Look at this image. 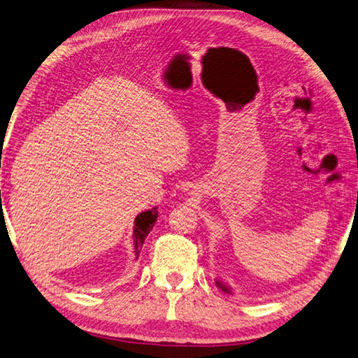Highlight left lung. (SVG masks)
<instances>
[{"instance_id":"1","label":"left lung","mask_w":358,"mask_h":358,"mask_svg":"<svg viewBox=\"0 0 358 358\" xmlns=\"http://www.w3.org/2000/svg\"><path fill=\"white\" fill-rule=\"evenodd\" d=\"M217 285H219V287H220V288H222V289H224V291H227V292H229V291H228V288H225V287H224V285H222V283H220V282H217Z\"/></svg>"}]
</instances>
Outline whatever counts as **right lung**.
<instances>
[{"label":"right lung","instance_id":"add662e5","mask_svg":"<svg viewBox=\"0 0 358 358\" xmlns=\"http://www.w3.org/2000/svg\"><path fill=\"white\" fill-rule=\"evenodd\" d=\"M156 220H157V208H156V206H153L152 210L138 214V217L134 219L133 237H134V252H136V259H138L139 252L142 250V245H144L145 237L153 229Z\"/></svg>","mask_w":358,"mask_h":358}]
</instances>
